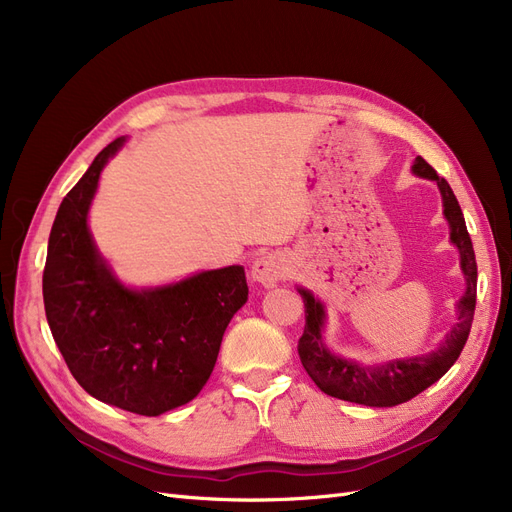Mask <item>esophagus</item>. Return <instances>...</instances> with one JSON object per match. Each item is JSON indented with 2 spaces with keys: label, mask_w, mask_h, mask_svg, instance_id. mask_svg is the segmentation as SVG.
I'll return each mask as SVG.
<instances>
[{
  "label": "esophagus",
  "mask_w": 512,
  "mask_h": 512,
  "mask_svg": "<svg viewBox=\"0 0 512 512\" xmlns=\"http://www.w3.org/2000/svg\"><path fill=\"white\" fill-rule=\"evenodd\" d=\"M287 263L280 255H263L259 259L253 261V268H251V276L253 280H257L259 285L263 287H274L278 280H282L287 276Z\"/></svg>",
  "instance_id": "obj_1"
}]
</instances>
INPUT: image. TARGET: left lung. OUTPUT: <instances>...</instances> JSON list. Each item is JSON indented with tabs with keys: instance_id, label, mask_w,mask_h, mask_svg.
Returning a JSON list of instances; mask_svg holds the SVG:
<instances>
[{
	"instance_id": "left-lung-1",
	"label": "left lung",
	"mask_w": 512,
	"mask_h": 512,
	"mask_svg": "<svg viewBox=\"0 0 512 512\" xmlns=\"http://www.w3.org/2000/svg\"><path fill=\"white\" fill-rule=\"evenodd\" d=\"M413 173L437 181L445 217L451 227V242L460 249V266L466 276V293L458 304V323L447 333L445 342L437 352L428 356H415L407 361H392L380 367H363L331 354L320 337L325 323V310L320 301L306 289H299L306 308V327L299 337V358L314 384L335 399L367 405V407H394L411 401L413 396L424 392L451 369L466 344L472 316L477 306V259L472 240L466 230V221L458 198L453 196L449 183L437 175L422 156L413 164Z\"/></svg>"
}]
</instances>
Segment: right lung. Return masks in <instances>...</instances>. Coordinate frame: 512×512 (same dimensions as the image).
<instances>
[{
  "instance_id": "right-lung-1",
  "label": "right lung",
  "mask_w": 512,
  "mask_h": 512,
  "mask_svg": "<svg viewBox=\"0 0 512 512\" xmlns=\"http://www.w3.org/2000/svg\"><path fill=\"white\" fill-rule=\"evenodd\" d=\"M111 141L63 198L44 268V308L56 346L78 384L107 405L160 415L202 390L223 333L249 297L240 266L196 274L154 291H130L111 276L86 215Z\"/></svg>"
}]
</instances>
